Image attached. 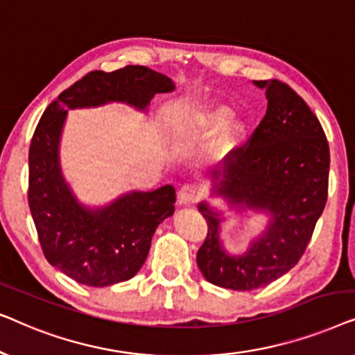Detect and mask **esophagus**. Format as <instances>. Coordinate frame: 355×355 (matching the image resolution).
<instances>
[{
	"label": "esophagus",
	"mask_w": 355,
	"mask_h": 355,
	"mask_svg": "<svg viewBox=\"0 0 355 355\" xmlns=\"http://www.w3.org/2000/svg\"><path fill=\"white\" fill-rule=\"evenodd\" d=\"M198 196H200V191H198L196 184H184L178 192V202L181 205H189V203L196 202Z\"/></svg>",
	"instance_id": "34e87169"
}]
</instances>
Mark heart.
Masks as SVG:
<instances>
[{
	"instance_id": "obj_1",
	"label": "heart",
	"mask_w": 355,
	"mask_h": 355,
	"mask_svg": "<svg viewBox=\"0 0 355 355\" xmlns=\"http://www.w3.org/2000/svg\"><path fill=\"white\" fill-rule=\"evenodd\" d=\"M231 116V110L215 108L203 114L200 124H198V129H200V132L203 134L213 135L221 132L215 145L216 158H223L225 155L230 153L232 148H236L237 144L241 142L242 135H244V125L242 124L232 123L227 125Z\"/></svg>"
}]
</instances>
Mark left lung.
I'll list each match as a JSON object with an SVG mask.
<instances>
[{
	"label": "left lung",
	"instance_id": "obj_1",
	"mask_svg": "<svg viewBox=\"0 0 355 355\" xmlns=\"http://www.w3.org/2000/svg\"><path fill=\"white\" fill-rule=\"evenodd\" d=\"M265 90L266 114L218 182L232 203L268 210L273 221L242 257H230L218 241L215 213L200 203L208 232L197 265L210 283L254 291L273 283L300 260L328 198L329 145L309 105L278 79L254 80ZM218 179V176H216Z\"/></svg>",
	"mask_w": 355,
	"mask_h": 355
}]
</instances>
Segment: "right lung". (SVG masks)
<instances>
[{"instance_id": "right-lung-1", "label": "right lung", "mask_w": 355, "mask_h": 355, "mask_svg": "<svg viewBox=\"0 0 355 355\" xmlns=\"http://www.w3.org/2000/svg\"><path fill=\"white\" fill-rule=\"evenodd\" d=\"M174 89L147 66L92 71L48 105L28 148V207L45 259L85 286L128 281L142 268L152 236L173 215L176 191L164 186L134 192L96 211L84 210L62 181L58 144L67 110L125 101L144 110L155 94Z\"/></svg>"}]
</instances>
